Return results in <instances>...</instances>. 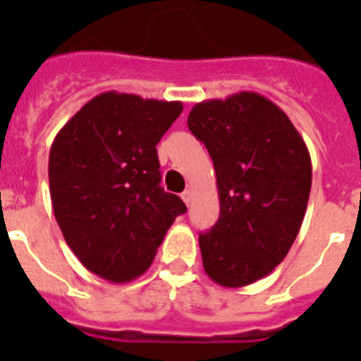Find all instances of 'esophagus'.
Segmentation results:
<instances>
[{
  "mask_svg": "<svg viewBox=\"0 0 361 361\" xmlns=\"http://www.w3.org/2000/svg\"><path fill=\"white\" fill-rule=\"evenodd\" d=\"M192 195H195V191H192V187H187L185 191H183V195H181V198H183V202H185L187 206H191Z\"/></svg>",
  "mask_w": 361,
  "mask_h": 361,
  "instance_id": "34e87169",
  "label": "esophagus"
}]
</instances>
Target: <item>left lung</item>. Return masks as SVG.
Returning <instances> with one entry per match:
<instances>
[{
    "instance_id": "1",
    "label": "left lung",
    "mask_w": 361,
    "mask_h": 361,
    "mask_svg": "<svg viewBox=\"0 0 361 361\" xmlns=\"http://www.w3.org/2000/svg\"><path fill=\"white\" fill-rule=\"evenodd\" d=\"M187 125L214 161L219 221L198 236L206 274L228 288L283 262L311 192V157L288 116L255 92L195 104Z\"/></svg>"
}]
</instances>
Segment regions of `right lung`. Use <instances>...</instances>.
Here are the masks:
<instances>
[{"label":"right lung","mask_w":361,"mask_h":361,"mask_svg":"<svg viewBox=\"0 0 361 361\" xmlns=\"http://www.w3.org/2000/svg\"><path fill=\"white\" fill-rule=\"evenodd\" d=\"M180 101L106 92L61 127L48 180L59 228L84 268L129 283L152 266L157 247L187 208L161 183L157 144L181 114Z\"/></svg>","instance_id":"right-lung-1"}]
</instances>
